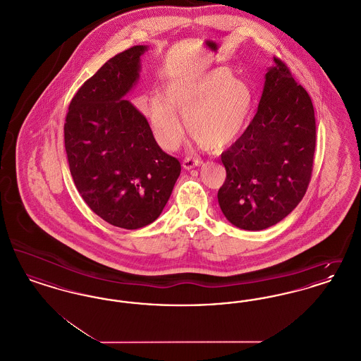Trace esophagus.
I'll use <instances>...</instances> for the list:
<instances>
[{
	"label": "esophagus",
	"instance_id": "esophagus-1",
	"mask_svg": "<svg viewBox=\"0 0 361 361\" xmlns=\"http://www.w3.org/2000/svg\"><path fill=\"white\" fill-rule=\"evenodd\" d=\"M200 164H202V161H200V159H195V158H185V159L183 161V166H184V169H187V171H190V169H193V168H197Z\"/></svg>",
	"mask_w": 361,
	"mask_h": 361
}]
</instances>
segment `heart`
Masks as SVG:
<instances>
[{"label": "heart", "instance_id": "heart-1", "mask_svg": "<svg viewBox=\"0 0 361 361\" xmlns=\"http://www.w3.org/2000/svg\"><path fill=\"white\" fill-rule=\"evenodd\" d=\"M249 84L228 68H215L199 75L180 77L165 87V100L152 96L147 116L158 143L176 150L189 134L207 149L218 150L240 137L253 106Z\"/></svg>", "mask_w": 361, "mask_h": 361}]
</instances>
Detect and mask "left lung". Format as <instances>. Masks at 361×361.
<instances>
[{
	"mask_svg": "<svg viewBox=\"0 0 361 361\" xmlns=\"http://www.w3.org/2000/svg\"><path fill=\"white\" fill-rule=\"evenodd\" d=\"M315 116L306 89L277 58L265 74L257 114L224 153L218 202L226 219L258 231L284 219L309 187Z\"/></svg>",
	"mask_w": 361,
	"mask_h": 361,
	"instance_id": "8db88e82",
	"label": "left lung"
}]
</instances>
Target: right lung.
<instances>
[{
	"mask_svg": "<svg viewBox=\"0 0 361 361\" xmlns=\"http://www.w3.org/2000/svg\"><path fill=\"white\" fill-rule=\"evenodd\" d=\"M147 46L105 62L78 89L65 123V149L75 188L89 208L116 227L153 224L181 172L157 145L149 121L126 96L134 89Z\"/></svg>",
	"mask_w": 361,
	"mask_h": 361,
	"instance_id": "right-lung-1",
	"label": "right lung"
}]
</instances>
